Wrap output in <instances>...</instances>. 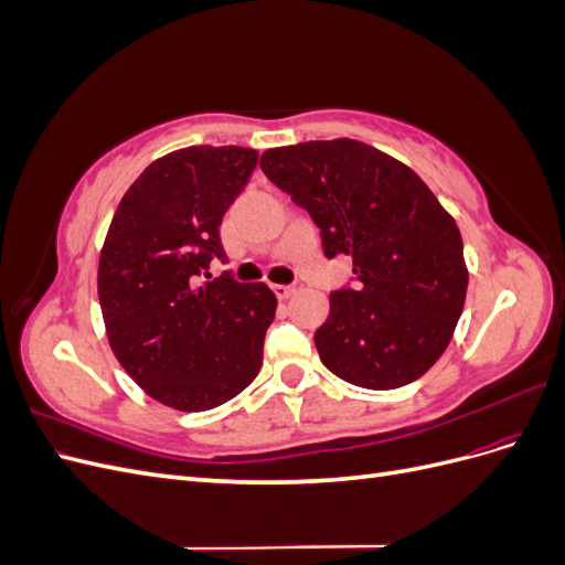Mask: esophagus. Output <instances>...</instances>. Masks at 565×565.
Here are the masks:
<instances>
[{
  "label": "esophagus",
  "instance_id": "obj_1",
  "mask_svg": "<svg viewBox=\"0 0 565 565\" xmlns=\"http://www.w3.org/2000/svg\"><path fill=\"white\" fill-rule=\"evenodd\" d=\"M273 292L278 299H289L297 292V285H273Z\"/></svg>",
  "mask_w": 565,
  "mask_h": 565
}]
</instances>
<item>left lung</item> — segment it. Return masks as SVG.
<instances>
[{
  "label": "left lung",
  "instance_id": "1",
  "mask_svg": "<svg viewBox=\"0 0 565 565\" xmlns=\"http://www.w3.org/2000/svg\"><path fill=\"white\" fill-rule=\"evenodd\" d=\"M264 174L320 228L328 259H353L355 287L330 295L320 361L349 384L388 391L448 349L469 273L455 218L413 169L353 139L270 148Z\"/></svg>",
  "mask_w": 565,
  "mask_h": 565
}]
</instances>
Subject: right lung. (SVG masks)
I'll use <instances>...</instances> for the list:
<instances>
[{"label": "right lung", "instance_id": "right-lung-1", "mask_svg": "<svg viewBox=\"0 0 565 565\" xmlns=\"http://www.w3.org/2000/svg\"><path fill=\"white\" fill-rule=\"evenodd\" d=\"M259 152L191 146L143 169L110 221L98 301L110 349L150 398L202 413L247 388L262 367L278 299L264 282L210 278L226 262L218 226Z\"/></svg>", "mask_w": 565, "mask_h": 565}]
</instances>
